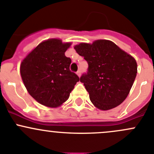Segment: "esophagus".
<instances>
[{"label": "esophagus", "mask_w": 154, "mask_h": 154, "mask_svg": "<svg viewBox=\"0 0 154 154\" xmlns=\"http://www.w3.org/2000/svg\"><path fill=\"white\" fill-rule=\"evenodd\" d=\"M77 74L78 75V77H80V75H81V71H80V70H78L77 71Z\"/></svg>", "instance_id": "obj_1"}]
</instances>
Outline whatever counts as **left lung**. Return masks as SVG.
<instances>
[{"instance_id":"1","label":"left lung","mask_w":154,"mask_h":154,"mask_svg":"<svg viewBox=\"0 0 154 154\" xmlns=\"http://www.w3.org/2000/svg\"><path fill=\"white\" fill-rule=\"evenodd\" d=\"M88 63L87 72L80 80L91 103L101 110L120 105L128 95L137 74L135 59L112 42L97 40L74 47Z\"/></svg>"}]
</instances>
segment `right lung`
<instances>
[{
	"instance_id": "1",
	"label": "right lung",
	"mask_w": 154,
	"mask_h": 154,
	"mask_svg": "<svg viewBox=\"0 0 154 154\" xmlns=\"http://www.w3.org/2000/svg\"><path fill=\"white\" fill-rule=\"evenodd\" d=\"M71 43L49 39L40 43L21 64V78L29 94L41 104L57 107L66 102L78 76L70 70L65 52Z\"/></svg>"
}]
</instances>
